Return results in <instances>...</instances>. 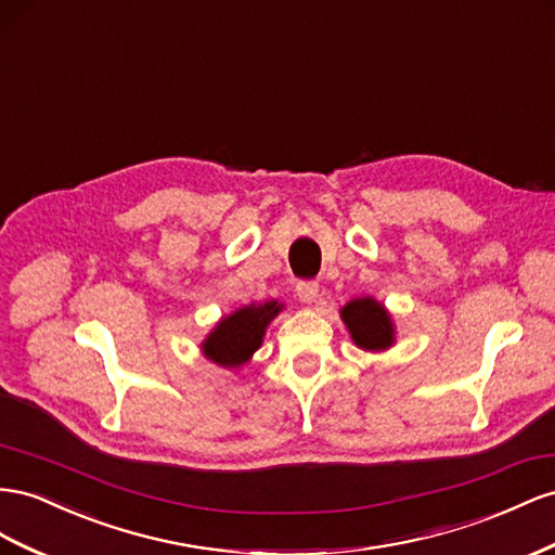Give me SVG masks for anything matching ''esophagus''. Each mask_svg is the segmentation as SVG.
<instances>
[{"label":"esophagus","instance_id":"obj_1","mask_svg":"<svg viewBox=\"0 0 555 555\" xmlns=\"http://www.w3.org/2000/svg\"><path fill=\"white\" fill-rule=\"evenodd\" d=\"M318 292H320V284L314 280H301L296 282V296L301 298L304 304H312L314 298H318Z\"/></svg>","mask_w":555,"mask_h":555}]
</instances>
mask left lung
I'll list each match as a JSON object with an SVG mask.
<instances>
[{"mask_svg": "<svg viewBox=\"0 0 555 555\" xmlns=\"http://www.w3.org/2000/svg\"><path fill=\"white\" fill-rule=\"evenodd\" d=\"M340 314L359 348L385 350L392 346V322H389L385 308L373 298H354Z\"/></svg>", "mask_w": 555, "mask_h": 555, "instance_id": "1", "label": "left lung"}]
</instances>
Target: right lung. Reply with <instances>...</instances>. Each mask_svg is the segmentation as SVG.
<instances>
[{"instance_id":"add662e5","label":"right lung","mask_w":555,"mask_h":555,"mask_svg":"<svg viewBox=\"0 0 555 555\" xmlns=\"http://www.w3.org/2000/svg\"><path fill=\"white\" fill-rule=\"evenodd\" d=\"M280 312L278 301L263 306H245L231 318L221 320L203 343L207 359L219 366H241L261 346L266 326Z\"/></svg>"}]
</instances>
